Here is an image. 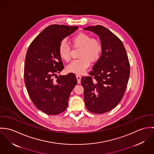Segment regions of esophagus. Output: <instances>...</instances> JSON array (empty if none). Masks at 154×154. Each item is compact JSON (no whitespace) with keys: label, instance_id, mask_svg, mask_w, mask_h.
Returning a JSON list of instances; mask_svg holds the SVG:
<instances>
[{"label":"esophagus","instance_id":"esophagus-1","mask_svg":"<svg viewBox=\"0 0 154 154\" xmlns=\"http://www.w3.org/2000/svg\"><path fill=\"white\" fill-rule=\"evenodd\" d=\"M76 79H77V81H78V84H80L81 83V76L79 75H76Z\"/></svg>","mask_w":154,"mask_h":154}]
</instances>
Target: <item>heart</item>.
I'll use <instances>...</instances> for the list:
<instances>
[{"label": "heart", "instance_id": "b5f03b06", "mask_svg": "<svg viewBox=\"0 0 154 154\" xmlns=\"http://www.w3.org/2000/svg\"><path fill=\"white\" fill-rule=\"evenodd\" d=\"M70 43L74 48H80L78 59L71 62L66 67L69 72L82 73L91 64L97 61L103 52V44L101 40L96 37H91L89 34L81 32L73 36ZM60 57L65 62L70 59V48L65 42H62L59 47Z\"/></svg>", "mask_w": 154, "mask_h": 154}]
</instances>
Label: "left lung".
I'll use <instances>...</instances> for the list:
<instances>
[{"label": "left lung", "mask_w": 154, "mask_h": 154, "mask_svg": "<svg viewBox=\"0 0 154 154\" xmlns=\"http://www.w3.org/2000/svg\"><path fill=\"white\" fill-rule=\"evenodd\" d=\"M84 29L97 34L103 44L102 54L89 76L81 78L85 104L89 111L103 114L122 100L129 78V61L123 43L109 29L101 25Z\"/></svg>", "instance_id": "obj_1"}]
</instances>
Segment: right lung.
<instances>
[{"label": "right lung", "instance_id": "obj_1", "mask_svg": "<svg viewBox=\"0 0 154 154\" xmlns=\"http://www.w3.org/2000/svg\"><path fill=\"white\" fill-rule=\"evenodd\" d=\"M78 28L76 26L50 25L29 45L24 65V81L35 106L47 114L66 110L70 92L77 84L75 75H57L64 67L59 54L62 40Z\"/></svg>", "mask_w": 154, "mask_h": 154}]
</instances>
